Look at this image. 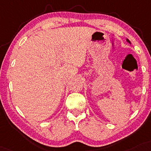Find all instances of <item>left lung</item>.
<instances>
[{
  "label": "left lung",
  "mask_w": 151,
  "mask_h": 151,
  "mask_svg": "<svg viewBox=\"0 0 151 151\" xmlns=\"http://www.w3.org/2000/svg\"><path fill=\"white\" fill-rule=\"evenodd\" d=\"M127 42H129V43H130V41H129V39H127Z\"/></svg>",
  "instance_id": "left-lung-1"
}]
</instances>
